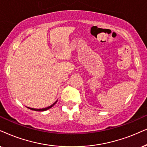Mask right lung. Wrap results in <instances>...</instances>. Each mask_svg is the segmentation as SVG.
Listing matches in <instances>:
<instances>
[{"instance_id": "obj_1", "label": "right lung", "mask_w": 147, "mask_h": 147, "mask_svg": "<svg viewBox=\"0 0 147 147\" xmlns=\"http://www.w3.org/2000/svg\"><path fill=\"white\" fill-rule=\"evenodd\" d=\"M57 102V101H56L55 103H54L52 105H51L50 106H49V107H45V108H42V109H35V108H31V107H28L29 109H31V110H34V111H46V110H48V109H49L50 108H51V107H53L54 105L56 104V103Z\"/></svg>"}]
</instances>
